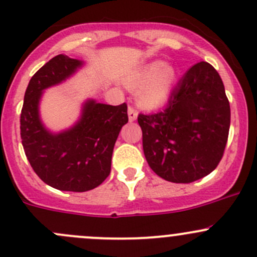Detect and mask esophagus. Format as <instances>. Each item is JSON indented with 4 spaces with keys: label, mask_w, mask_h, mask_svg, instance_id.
I'll list each match as a JSON object with an SVG mask.
<instances>
[{
    "label": "esophagus",
    "mask_w": 257,
    "mask_h": 257,
    "mask_svg": "<svg viewBox=\"0 0 257 257\" xmlns=\"http://www.w3.org/2000/svg\"><path fill=\"white\" fill-rule=\"evenodd\" d=\"M128 116H129V121H134L138 116V113H137V109L134 107H129L128 108Z\"/></svg>",
    "instance_id": "obj_1"
}]
</instances>
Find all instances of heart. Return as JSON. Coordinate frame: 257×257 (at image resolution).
I'll list each match as a JSON object with an SVG mask.
<instances>
[{"label": "heart", "mask_w": 257, "mask_h": 257, "mask_svg": "<svg viewBox=\"0 0 257 257\" xmlns=\"http://www.w3.org/2000/svg\"><path fill=\"white\" fill-rule=\"evenodd\" d=\"M174 67L154 61L143 64L129 73L124 79L126 87L137 90V99L142 107L152 109L167 100L175 82Z\"/></svg>", "instance_id": "b5f03b06"}]
</instances>
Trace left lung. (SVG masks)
Here are the masks:
<instances>
[{"label":"left lung","mask_w":257,"mask_h":257,"mask_svg":"<svg viewBox=\"0 0 257 257\" xmlns=\"http://www.w3.org/2000/svg\"><path fill=\"white\" fill-rule=\"evenodd\" d=\"M145 159L172 183H193L221 160L230 129L224 83L208 62L191 67L170 93L164 109L139 114Z\"/></svg>","instance_id":"obj_1"}]
</instances>
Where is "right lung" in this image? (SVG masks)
I'll return each mask as SVG.
<instances>
[{
  "label": "right lung",
  "mask_w": 257,
  "mask_h": 257,
  "mask_svg": "<svg viewBox=\"0 0 257 257\" xmlns=\"http://www.w3.org/2000/svg\"><path fill=\"white\" fill-rule=\"evenodd\" d=\"M80 66L64 54L53 57L31 78L21 110V139L32 169L52 188L76 193L92 190L107 179L114 144L128 123L125 103L108 105L90 99L71 129L53 134L45 128L38 112L42 90L66 80Z\"/></svg>",
  "instance_id": "obj_1"
}]
</instances>
